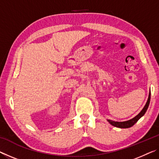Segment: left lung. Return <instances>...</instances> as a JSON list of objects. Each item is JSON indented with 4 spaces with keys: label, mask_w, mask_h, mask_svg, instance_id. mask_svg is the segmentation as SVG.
I'll return each instance as SVG.
<instances>
[{
    "label": "left lung",
    "mask_w": 159,
    "mask_h": 159,
    "mask_svg": "<svg viewBox=\"0 0 159 159\" xmlns=\"http://www.w3.org/2000/svg\"><path fill=\"white\" fill-rule=\"evenodd\" d=\"M150 98H151V93H149V98H148V100L146 104H145L144 107L143 109L142 110L140 113L138 115H137L135 117L132 118V119L127 120V121H123V122H116V121H114V120H108V121L110 123V124H111L112 125L115 126V127L117 128H130L132 126L134 125V123H136L138 122V120L142 116H143L144 115L145 113H146L147 110L148 109V107L149 105V102H150Z\"/></svg>",
    "instance_id": "8db88e82"
}]
</instances>
